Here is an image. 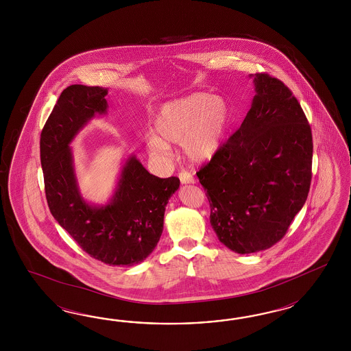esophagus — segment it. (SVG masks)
Here are the masks:
<instances>
[{
    "label": "esophagus",
    "mask_w": 351,
    "mask_h": 351,
    "mask_svg": "<svg viewBox=\"0 0 351 351\" xmlns=\"http://www.w3.org/2000/svg\"><path fill=\"white\" fill-rule=\"evenodd\" d=\"M179 179H180L181 184H193L194 182L193 175L188 171H181L179 173Z\"/></svg>",
    "instance_id": "34e87169"
}]
</instances>
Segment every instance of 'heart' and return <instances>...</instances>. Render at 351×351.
Wrapping results in <instances>:
<instances>
[{"mask_svg": "<svg viewBox=\"0 0 351 351\" xmlns=\"http://www.w3.org/2000/svg\"><path fill=\"white\" fill-rule=\"evenodd\" d=\"M232 121L228 103L220 96L191 94L162 106L154 118L156 134L147 136V150L153 160H167L170 144H180L193 162H206L221 148Z\"/></svg>", "mask_w": 351, "mask_h": 351, "instance_id": "heart-1", "label": "heart"}]
</instances>
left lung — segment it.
Segmentation results:
<instances>
[{
  "mask_svg": "<svg viewBox=\"0 0 351 351\" xmlns=\"http://www.w3.org/2000/svg\"><path fill=\"white\" fill-rule=\"evenodd\" d=\"M256 94L233 136L197 172L219 241L247 255L276 245L304 207L311 181V128L282 81L250 75Z\"/></svg>",
  "mask_w": 351,
  "mask_h": 351,
  "instance_id": "left-lung-1",
  "label": "left lung"
}]
</instances>
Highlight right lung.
<instances>
[{
    "instance_id": "add662e5",
    "label": "right lung",
    "mask_w": 351,
    "mask_h": 351,
    "mask_svg": "<svg viewBox=\"0 0 351 351\" xmlns=\"http://www.w3.org/2000/svg\"><path fill=\"white\" fill-rule=\"evenodd\" d=\"M106 94L104 87L72 85L59 96L40 141L45 191L53 219L85 252L108 265L132 266L158 243L166 206L180 180L149 173L130 154L106 203L86 201L71 144L93 118L108 113Z\"/></svg>"
}]
</instances>
